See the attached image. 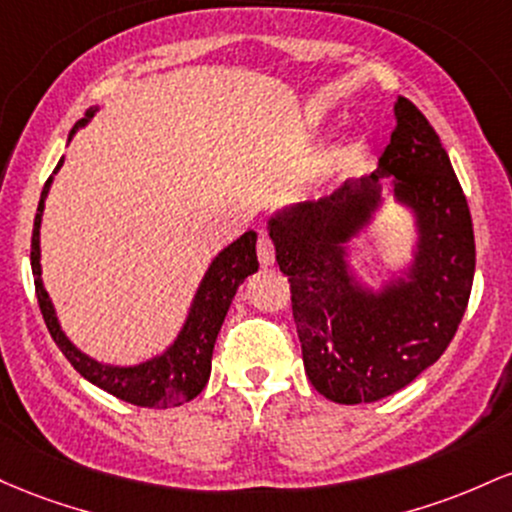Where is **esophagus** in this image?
<instances>
[{"instance_id": "esophagus-1", "label": "esophagus", "mask_w": 512, "mask_h": 512, "mask_svg": "<svg viewBox=\"0 0 512 512\" xmlns=\"http://www.w3.org/2000/svg\"><path fill=\"white\" fill-rule=\"evenodd\" d=\"M256 254H258V263L261 266H271L275 261V246H273V239L268 237L266 232L258 234V241H256Z\"/></svg>"}]
</instances>
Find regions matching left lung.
I'll use <instances>...</instances> for the list:
<instances>
[{"label": "left lung", "mask_w": 512, "mask_h": 512, "mask_svg": "<svg viewBox=\"0 0 512 512\" xmlns=\"http://www.w3.org/2000/svg\"><path fill=\"white\" fill-rule=\"evenodd\" d=\"M375 174L275 215V261L287 275L309 382L336 404H370L399 392L445 353L474 283L476 249L467 198L438 132L404 96ZM417 217L407 280L382 293L354 283L345 244L381 202V181Z\"/></svg>", "instance_id": "obj_1"}]
</instances>
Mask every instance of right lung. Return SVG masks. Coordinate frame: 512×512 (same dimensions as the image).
<instances>
[{"mask_svg":"<svg viewBox=\"0 0 512 512\" xmlns=\"http://www.w3.org/2000/svg\"><path fill=\"white\" fill-rule=\"evenodd\" d=\"M94 113L96 108L86 111V116L72 128L70 140L77 128L89 123ZM62 162H65V157L55 166L53 174H57ZM50 183H53V176L45 181L43 193H40L36 222H33L31 268L40 314H43L45 326H48L57 348L65 353V358L70 360L74 370L84 380L96 384L103 392L113 394L116 399L128 401V404L145 406V409H171V406H181L186 401H191L208 384L212 348H215L222 321L227 317L229 304H232L234 295H237V287L251 273L258 271L256 232L241 234L237 241H232L225 251H220L215 256L208 273H205L203 283H200L198 292H195L193 307L188 312V319L183 324L179 338L174 341V346L166 348L164 355H157V358L147 360V363L132 367L103 365L91 360L82 350L74 348L70 338L62 333L60 324H57L53 302H50L43 280H40V217H43L45 195L50 191Z\"/></svg>","mask_w":512,"mask_h":512,"instance_id":"obj_1","label":"right lung"}]
</instances>
